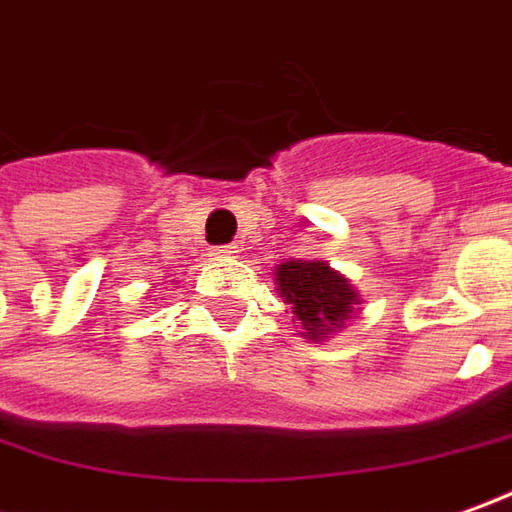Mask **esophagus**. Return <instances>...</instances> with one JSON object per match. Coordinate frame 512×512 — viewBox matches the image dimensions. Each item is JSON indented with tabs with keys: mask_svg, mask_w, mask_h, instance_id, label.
<instances>
[{
	"mask_svg": "<svg viewBox=\"0 0 512 512\" xmlns=\"http://www.w3.org/2000/svg\"><path fill=\"white\" fill-rule=\"evenodd\" d=\"M236 253H239L236 245H220V248L211 250V256H214V259H234Z\"/></svg>",
	"mask_w": 512,
	"mask_h": 512,
	"instance_id": "34e87169",
	"label": "esophagus"
}]
</instances>
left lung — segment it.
Masks as SVG:
<instances>
[{
	"instance_id": "8db88e82",
	"label": "left lung",
	"mask_w": 512,
	"mask_h": 512,
	"mask_svg": "<svg viewBox=\"0 0 512 512\" xmlns=\"http://www.w3.org/2000/svg\"><path fill=\"white\" fill-rule=\"evenodd\" d=\"M278 292L292 303V315L301 323L303 337L320 340L329 331L343 329L354 303V287L326 262H287L276 270Z\"/></svg>"
}]
</instances>
